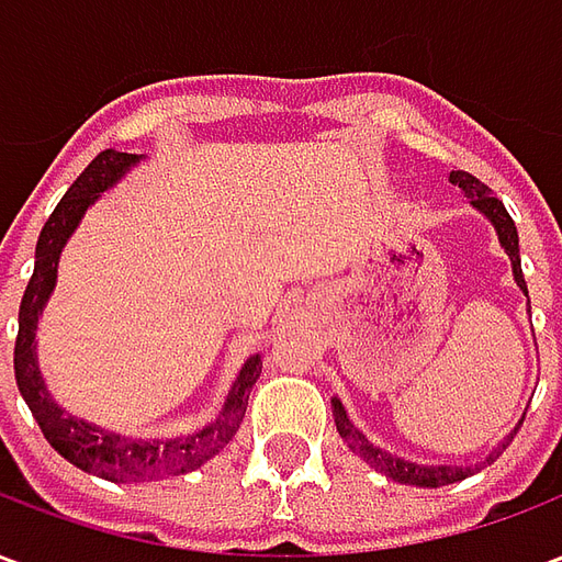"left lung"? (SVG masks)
Masks as SVG:
<instances>
[{"instance_id":"8db88e82","label":"left lung","mask_w":562,"mask_h":562,"mask_svg":"<svg viewBox=\"0 0 562 562\" xmlns=\"http://www.w3.org/2000/svg\"><path fill=\"white\" fill-rule=\"evenodd\" d=\"M451 183H458L467 198H472V204L482 210L487 220L494 222L496 234H499V244L512 258V270H515V280L518 285L527 292V282H524V270H520V249H518V228H515V220L508 216V210L503 207V201L487 189V186L479 180V177H472L470 171H454L451 173ZM334 422H337V430L340 436L349 442L355 454H361V458L373 467V470L385 472L389 479L401 484H418V487H442V484H454L463 482L467 475H472V467H424V463H409V460H401L389 454V451H382L376 448L370 439H367L352 422H349V415L342 409L340 401H334ZM499 451H494L487 460H494ZM479 470V467H475Z\"/></svg>"}]
</instances>
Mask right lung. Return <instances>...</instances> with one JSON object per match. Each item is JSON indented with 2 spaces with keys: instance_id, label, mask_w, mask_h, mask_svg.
<instances>
[{
  "instance_id": "obj_1",
  "label": "right lung",
  "mask_w": 562,
  "mask_h": 562,
  "mask_svg": "<svg viewBox=\"0 0 562 562\" xmlns=\"http://www.w3.org/2000/svg\"><path fill=\"white\" fill-rule=\"evenodd\" d=\"M132 161H138L135 153H114L104 149L87 165V171L80 173L71 183L63 201L56 204L50 220L44 222L35 246V270H32L30 285L23 292L18 316V340H14V379L23 394V401L35 415V422L42 427L44 439L83 472L102 475L108 482H153L165 475H183V472L198 470L204 460H210L220 448L228 446V439L237 434V427L244 422L249 391L261 376V358L252 355L240 370V376L234 382L232 394L225 401V409L213 424L204 430H198L183 439H168V442H138V439H123V436L104 434L99 427L87 422H78L66 415L44 389L42 373L35 364V325L42 313L47 294L54 292L56 265L59 252L66 246L68 234L75 232V225L83 216V210L114 183L116 177H123Z\"/></svg>"
}]
</instances>
